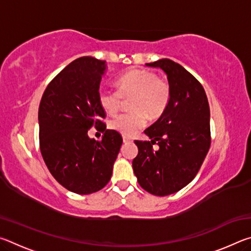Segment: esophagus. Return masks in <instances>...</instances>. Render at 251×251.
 I'll list each match as a JSON object with an SVG mask.
<instances>
[{"label":"esophagus","mask_w":251,"mask_h":251,"mask_svg":"<svg viewBox=\"0 0 251 251\" xmlns=\"http://www.w3.org/2000/svg\"><path fill=\"white\" fill-rule=\"evenodd\" d=\"M123 142H124L125 144L131 143V142H133V139H131L130 137H127V136H123Z\"/></svg>","instance_id":"esophagus-1"}]
</instances>
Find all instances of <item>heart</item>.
I'll return each mask as SVG.
<instances>
[{"label":"heart","mask_w":251,"mask_h":251,"mask_svg":"<svg viewBox=\"0 0 251 251\" xmlns=\"http://www.w3.org/2000/svg\"><path fill=\"white\" fill-rule=\"evenodd\" d=\"M115 85L117 92L99 93V104L106 114L115 115L122 105V99H130L131 112L118 115L108 123L110 129L127 137L142 129L147 117L150 120L159 118L171 103V84L166 79L158 78L151 71L131 70L117 78Z\"/></svg>","instance_id":"heart-1"}]
</instances>
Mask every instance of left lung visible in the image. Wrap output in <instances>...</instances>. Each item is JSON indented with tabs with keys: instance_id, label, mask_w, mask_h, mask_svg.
I'll return each instance as SVG.
<instances>
[{
	"instance_id": "left-lung-1",
	"label": "left lung",
	"mask_w": 251,
	"mask_h": 251,
	"mask_svg": "<svg viewBox=\"0 0 251 251\" xmlns=\"http://www.w3.org/2000/svg\"><path fill=\"white\" fill-rule=\"evenodd\" d=\"M146 65L166 73L172 99L166 112L145 130L151 141H135L138 155L133 169L143 189L167 196L194 179L209 151V104L201 84L178 63L163 58ZM154 143L158 150L153 151Z\"/></svg>"
}]
</instances>
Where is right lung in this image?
<instances>
[{"label": "right lung", "instance_id": "add662e5", "mask_svg": "<svg viewBox=\"0 0 251 251\" xmlns=\"http://www.w3.org/2000/svg\"><path fill=\"white\" fill-rule=\"evenodd\" d=\"M105 61L83 56L50 80L39 108L40 148L50 173L67 190L88 195L107 185L123 138L103 123L99 104ZM93 126H102L101 141L88 137Z\"/></svg>", "mask_w": 251, "mask_h": 251}]
</instances>
